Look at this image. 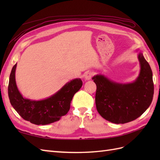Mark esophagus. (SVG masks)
Wrapping results in <instances>:
<instances>
[{
	"instance_id": "1",
	"label": "esophagus",
	"mask_w": 160,
	"mask_h": 160,
	"mask_svg": "<svg viewBox=\"0 0 160 160\" xmlns=\"http://www.w3.org/2000/svg\"><path fill=\"white\" fill-rule=\"evenodd\" d=\"M93 75V74L92 72H91V71H88V72H87L85 75H84V78H85L86 80H89L91 78H92Z\"/></svg>"
}]
</instances>
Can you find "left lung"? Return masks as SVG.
Returning <instances> with one entry per match:
<instances>
[{"label": "left lung", "mask_w": 160, "mask_h": 160, "mask_svg": "<svg viewBox=\"0 0 160 160\" xmlns=\"http://www.w3.org/2000/svg\"><path fill=\"white\" fill-rule=\"evenodd\" d=\"M138 60L140 72L133 82H115L103 75L93 77L97 86L96 108L105 120L115 124L127 123L141 116L151 105L154 93L152 70L141 52Z\"/></svg>", "instance_id": "8db88e82"}]
</instances>
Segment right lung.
<instances>
[{
  "label": "right lung",
  "instance_id": "right-lung-1",
  "mask_svg": "<svg viewBox=\"0 0 160 160\" xmlns=\"http://www.w3.org/2000/svg\"><path fill=\"white\" fill-rule=\"evenodd\" d=\"M16 64L9 76L8 96L12 106L24 120L36 125H45L59 120L69 111L74 94L82 86V81L76 78L67 82L53 96L42 100L24 98L17 88L15 71Z\"/></svg>",
  "mask_w": 160,
  "mask_h": 160
}]
</instances>
